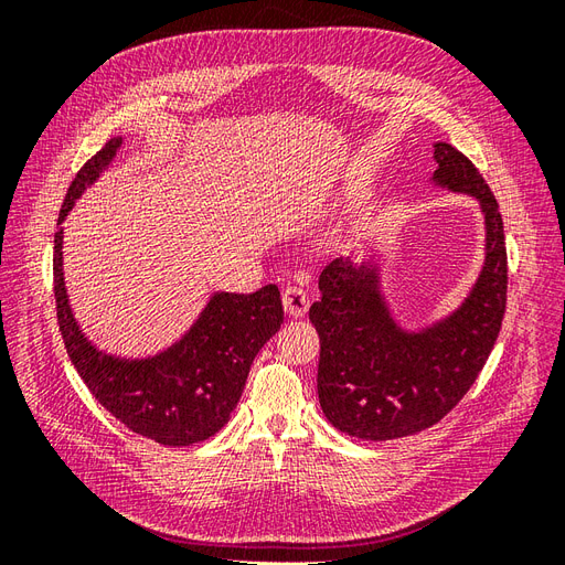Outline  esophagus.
Instances as JSON below:
<instances>
[{
    "instance_id": "1",
    "label": "esophagus",
    "mask_w": 565,
    "mask_h": 565,
    "mask_svg": "<svg viewBox=\"0 0 565 565\" xmlns=\"http://www.w3.org/2000/svg\"><path fill=\"white\" fill-rule=\"evenodd\" d=\"M309 292H306L303 285L297 282H289L282 289V303H285V311L289 316H303L306 309H309Z\"/></svg>"
}]
</instances>
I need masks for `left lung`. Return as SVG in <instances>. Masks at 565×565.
I'll return each instance as SVG.
<instances>
[{"label": "left lung", "mask_w": 565, "mask_h": 565, "mask_svg": "<svg viewBox=\"0 0 565 565\" xmlns=\"http://www.w3.org/2000/svg\"><path fill=\"white\" fill-rule=\"evenodd\" d=\"M434 179L481 200L488 256L471 297L422 334L396 328L374 270L334 259L320 273L309 318L320 337L318 398L332 426L355 438L391 440L429 429L465 398L498 341L507 311V245L500 204L476 164L436 143Z\"/></svg>", "instance_id": "obj_1"}]
</instances>
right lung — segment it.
I'll list each match as a JSON object with an SVG mask.
<instances>
[{
    "label": "right lung",
    "mask_w": 565,
    "mask_h": 565,
    "mask_svg": "<svg viewBox=\"0 0 565 565\" xmlns=\"http://www.w3.org/2000/svg\"><path fill=\"white\" fill-rule=\"evenodd\" d=\"M119 148L110 139L73 179L58 221ZM63 231L54 235V297L67 355L94 398L129 431L162 446H191L214 436L241 401L254 355L285 318L276 285L252 295H216L177 347L150 361H117L82 337L67 306L61 268Z\"/></svg>",
    "instance_id": "add662e5"
}]
</instances>
